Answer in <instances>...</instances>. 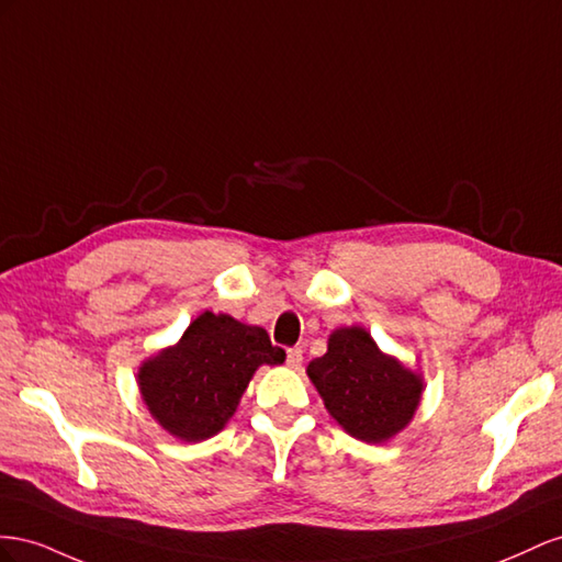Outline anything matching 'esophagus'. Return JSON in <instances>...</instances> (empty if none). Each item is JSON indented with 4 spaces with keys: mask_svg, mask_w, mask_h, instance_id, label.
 Returning <instances> with one entry per match:
<instances>
[{
    "mask_svg": "<svg viewBox=\"0 0 562 562\" xmlns=\"http://www.w3.org/2000/svg\"><path fill=\"white\" fill-rule=\"evenodd\" d=\"M301 362H303V350L301 348L286 350V367H290V370H301Z\"/></svg>",
    "mask_w": 562,
    "mask_h": 562,
    "instance_id": "1",
    "label": "esophagus"
}]
</instances>
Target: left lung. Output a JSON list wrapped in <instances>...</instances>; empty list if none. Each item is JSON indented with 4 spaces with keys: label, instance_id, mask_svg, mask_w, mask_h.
Masks as SVG:
<instances>
[{
    "label": "left lung",
    "instance_id": "obj_1",
    "mask_svg": "<svg viewBox=\"0 0 562 562\" xmlns=\"http://www.w3.org/2000/svg\"><path fill=\"white\" fill-rule=\"evenodd\" d=\"M306 374L331 419L370 445L405 430L424 395V376L383 352L360 325L334 329L327 352L311 360Z\"/></svg>",
    "mask_w": 562,
    "mask_h": 562
}]
</instances>
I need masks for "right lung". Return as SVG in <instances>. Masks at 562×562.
<instances>
[{
  "label": "right lung",
  "mask_w": 562,
  "mask_h": 562,
  "mask_svg": "<svg viewBox=\"0 0 562 562\" xmlns=\"http://www.w3.org/2000/svg\"><path fill=\"white\" fill-rule=\"evenodd\" d=\"M284 350L268 331L226 313L204 311L173 346L138 367L143 405L169 436L202 442L216 436L237 412L261 364H282Z\"/></svg>",
  "instance_id": "right-lung-1"
}]
</instances>
